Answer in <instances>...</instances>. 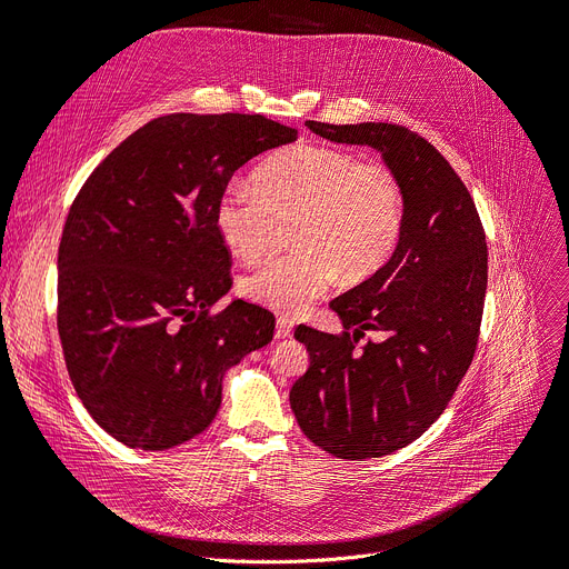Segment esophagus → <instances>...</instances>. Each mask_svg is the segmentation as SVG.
I'll use <instances>...</instances> for the list:
<instances>
[{"instance_id":"1","label":"esophagus","mask_w":569,"mask_h":569,"mask_svg":"<svg viewBox=\"0 0 569 569\" xmlns=\"http://www.w3.org/2000/svg\"><path fill=\"white\" fill-rule=\"evenodd\" d=\"M290 335H292V323H290V320H286V318H279L277 320V339H286Z\"/></svg>"}]
</instances>
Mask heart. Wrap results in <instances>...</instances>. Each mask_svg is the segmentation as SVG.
Listing matches in <instances>:
<instances>
[{
    "mask_svg": "<svg viewBox=\"0 0 569 569\" xmlns=\"http://www.w3.org/2000/svg\"><path fill=\"white\" fill-rule=\"evenodd\" d=\"M407 190L386 162L346 148L298 143L271 156L253 174V190L228 188L213 207L226 249L256 260L290 228L298 251L269 260L239 283L251 302L300 316L335 286L375 277L398 251Z\"/></svg>",
    "mask_w": 569,
    "mask_h": 569,
    "instance_id": "obj_1",
    "label": "heart"
}]
</instances>
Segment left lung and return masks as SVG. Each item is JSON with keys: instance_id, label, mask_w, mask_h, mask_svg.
<instances>
[{"instance_id": "left-lung-1", "label": "left lung", "mask_w": 569, "mask_h": 569, "mask_svg": "<svg viewBox=\"0 0 569 569\" xmlns=\"http://www.w3.org/2000/svg\"><path fill=\"white\" fill-rule=\"evenodd\" d=\"M318 137L372 146L407 190L398 251L330 302L343 332L300 326L309 369L290 388L302 432L343 460L381 458L421 437L472 365L488 283V249L472 194L437 148L392 122L330 126ZM367 329L379 331L360 350Z\"/></svg>"}]
</instances>
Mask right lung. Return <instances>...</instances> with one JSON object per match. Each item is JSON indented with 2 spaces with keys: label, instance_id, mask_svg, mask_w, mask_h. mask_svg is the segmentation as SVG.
<instances>
[{
  "label": "right lung",
  "instance_id": "1",
  "mask_svg": "<svg viewBox=\"0 0 569 569\" xmlns=\"http://www.w3.org/2000/svg\"><path fill=\"white\" fill-rule=\"evenodd\" d=\"M298 139L260 113L153 118L97 164L58 249V332L94 423L130 449L204 432L223 377L274 335V316L234 300L213 207L234 171Z\"/></svg>",
  "mask_w": 569,
  "mask_h": 569
}]
</instances>
